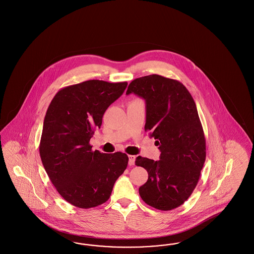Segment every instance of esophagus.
Wrapping results in <instances>:
<instances>
[{
  "instance_id": "obj_1",
  "label": "esophagus",
  "mask_w": 254,
  "mask_h": 254,
  "mask_svg": "<svg viewBox=\"0 0 254 254\" xmlns=\"http://www.w3.org/2000/svg\"><path fill=\"white\" fill-rule=\"evenodd\" d=\"M134 161H135V156L134 155H129V165H134Z\"/></svg>"
}]
</instances>
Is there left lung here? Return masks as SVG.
I'll list each match as a JSON object with an SVG mask.
<instances>
[{"label": "left lung", "instance_id": "8db88e82", "mask_svg": "<svg viewBox=\"0 0 254 254\" xmlns=\"http://www.w3.org/2000/svg\"><path fill=\"white\" fill-rule=\"evenodd\" d=\"M146 103L145 131L155 137L160 160L137 156L135 165L148 172L139 188L146 204L160 210L181 206L198 182L206 159V140L195 102L178 80L150 75L133 79L126 95Z\"/></svg>", "mask_w": 254, "mask_h": 254}]
</instances>
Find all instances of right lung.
Here are the masks:
<instances>
[{
  "label": "right lung",
  "instance_id": "add662e5",
  "mask_svg": "<svg viewBox=\"0 0 254 254\" xmlns=\"http://www.w3.org/2000/svg\"><path fill=\"white\" fill-rule=\"evenodd\" d=\"M127 84L86 80L61 89L49 104L40 155L58 192L75 207L90 209L106 202L127 168L126 154L92 151L89 143L105 111Z\"/></svg>",
  "mask_w": 254,
  "mask_h": 254
}]
</instances>
